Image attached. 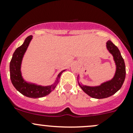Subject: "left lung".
<instances>
[{
	"label": "left lung",
	"instance_id": "1",
	"mask_svg": "<svg viewBox=\"0 0 133 133\" xmlns=\"http://www.w3.org/2000/svg\"><path fill=\"white\" fill-rule=\"evenodd\" d=\"M106 44L107 49L113 56V59L116 64V72L114 77L111 80L102 83L98 86L94 87L82 85L78 81L81 89L94 98L102 99L112 96L122 88L125 78V65L124 58L122 57L118 48L111 41L107 42Z\"/></svg>",
	"mask_w": 133,
	"mask_h": 133
}]
</instances>
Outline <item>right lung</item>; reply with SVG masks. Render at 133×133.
<instances>
[{
	"mask_svg": "<svg viewBox=\"0 0 133 133\" xmlns=\"http://www.w3.org/2000/svg\"><path fill=\"white\" fill-rule=\"evenodd\" d=\"M32 38L33 37L31 35L27 37L23 44L18 47L15 51L9 64V71H10L11 80L15 89L27 97L37 98L44 97L49 95L52 91L55 89L56 86L58 84L59 79L62 73L65 71V70L62 71L59 73L55 82L53 85H48V86H42L33 83L28 82L24 80L21 73V64L24 53L28 49V45Z\"/></svg>",
	"mask_w": 133,
	"mask_h": 133,
	"instance_id": "1",
	"label": "right lung"
}]
</instances>
